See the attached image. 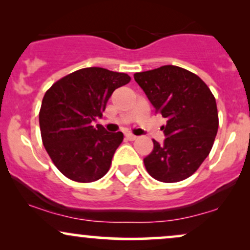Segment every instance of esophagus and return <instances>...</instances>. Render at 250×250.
<instances>
[{"label": "esophagus", "instance_id": "obj_1", "mask_svg": "<svg viewBox=\"0 0 250 250\" xmlns=\"http://www.w3.org/2000/svg\"><path fill=\"white\" fill-rule=\"evenodd\" d=\"M125 137H127L129 141H135V140H137V136H135L133 134H127L125 135Z\"/></svg>", "mask_w": 250, "mask_h": 250}]
</instances>
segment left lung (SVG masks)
<instances>
[{"instance_id": "8db88e82", "label": "left lung", "mask_w": 250, "mask_h": 250, "mask_svg": "<svg viewBox=\"0 0 250 250\" xmlns=\"http://www.w3.org/2000/svg\"><path fill=\"white\" fill-rule=\"evenodd\" d=\"M135 81L167 120L166 139L143 159L155 180L179 182L193 175L210 153L219 128L215 97L199 76L176 65L136 73Z\"/></svg>"}]
</instances>
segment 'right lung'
Here are the masks:
<instances>
[{"label": "right lung", "mask_w": 250, "mask_h": 250, "mask_svg": "<svg viewBox=\"0 0 250 250\" xmlns=\"http://www.w3.org/2000/svg\"><path fill=\"white\" fill-rule=\"evenodd\" d=\"M127 74L90 67L54 83L42 100L40 129L51 161L68 179L94 182L107 174L123 134L96 125L114 90L127 84Z\"/></svg>", "instance_id": "add662e5"}]
</instances>
